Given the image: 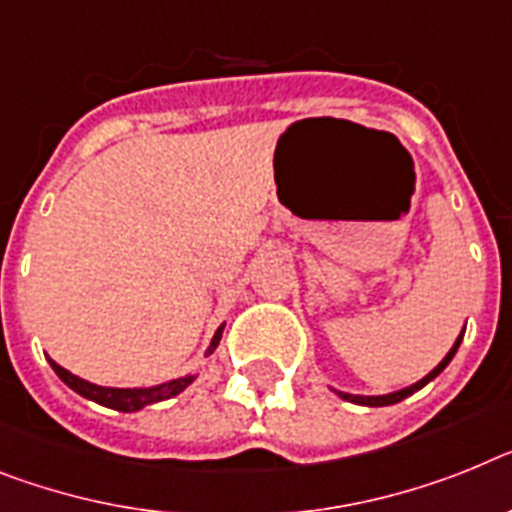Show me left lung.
Listing matches in <instances>:
<instances>
[{"mask_svg": "<svg viewBox=\"0 0 512 512\" xmlns=\"http://www.w3.org/2000/svg\"><path fill=\"white\" fill-rule=\"evenodd\" d=\"M461 338H463V333H461V336H458V341H455L453 349L448 351V356H445V359H442V362L437 364V367L432 369V372H429L427 377H424V380L414 382L411 388L395 390V393H388V395H349V393H338V395H341V398H346V401H351V403H359V406H393V403L403 401V398H409V395L416 393V390H419V388H424V385H427L429 380H435V377L440 375L442 369L448 367L450 359H453V356H455V351H458V346H461Z\"/></svg>", "mask_w": 512, "mask_h": 512, "instance_id": "8db88e82", "label": "left lung"}]
</instances>
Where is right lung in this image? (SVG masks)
Returning a JSON list of instances; mask_svg holds the SVG:
<instances>
[{
    "label": "right lung",
    "mask_w": 512,
    "mask_h": 512,
    "mask_svg": "<svg viewBox=\"0 0 512 512\" xmlns=\"http://www.w3.org/2000/svg\"><path fill=\"white\" fill-rule=\"evenodd\" d=\"M221 333H223V325L216 330V336L210 341V349L208 354H213L221 341ZM51 369L57 372L59 380L64 385H70L75 393H80L83 398H90V401L101 403V406H109V409H117V411H140L143 406H150V403H158V401H166V398H174V395L182 393L195 375H187V377H179V380H171V382H163V385H156V388H101V385H93L88 380H80L77 375L67 372L64 367H59L54 359H49Z\"/></svg>",
    "instance_id": "right-lung-1"
}]
</instances>
